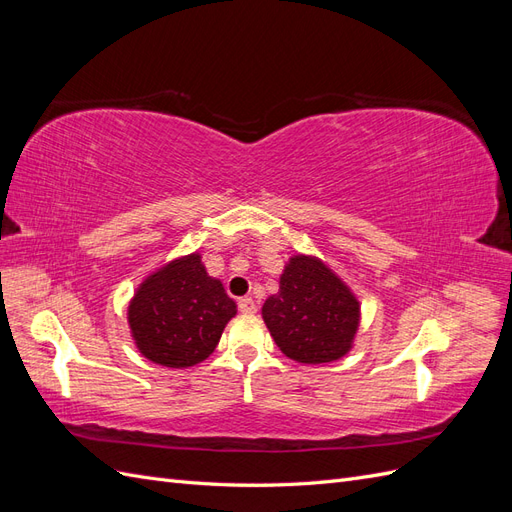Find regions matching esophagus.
Listing matches in <instances>:
<instances>
[{
  "mask_svg": "<svg viewBox=\"0 0 512 512\" xmlns=\"http://www.w3.org/2000/svg\"><path fill=\"white\" fill-rule=\"evenodd\" d=\"M239 312H241V314H254V312H256L254 299H250V297L239 299Z\"/></svg>",
  "mask_w": 512,
  "mask_h": 512,
  "instance_id": "1",
  "label": "esophagus"
}]
</instances>
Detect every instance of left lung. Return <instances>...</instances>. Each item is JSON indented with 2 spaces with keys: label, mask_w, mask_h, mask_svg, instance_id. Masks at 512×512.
<instances>
[{
  "label": "left lung",
  "mask_w": 512,
  "mask_h": 512,
  "mask_svg": "<svg viewBox=\"0 0 512 512\" xmlns=\"http://www.w3.org/2000/svg\"><path fill=\"white\" fill-rule=\"evenodd\" d=\"M262 320L288 359L322 365L352 350L361 303L320 258L294 254L280 275V290L262 305Z\"/></svg>",
  "instance_id": "8db88e82"
}]
</instances>
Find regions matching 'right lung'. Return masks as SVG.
Wrapping results in <instances>:
<instances>
[{
    "instance_id": "obj_1",
    "label": "right lung",
    "mask_w": 512,
    "mask_h": 512,
    "mask_svg": "<svg viewBox=\"0 0 512 512\" xmlns=\"http://www.w3.org/2000/svg\"><path fill=\"white\" fill-rule=\"evenodd\" d=\"M235 314L237 303L194 252L166 262L138 284L128 305V324L145 359L185 369L207 359Z\"/></svg>"
}]
</instances>
